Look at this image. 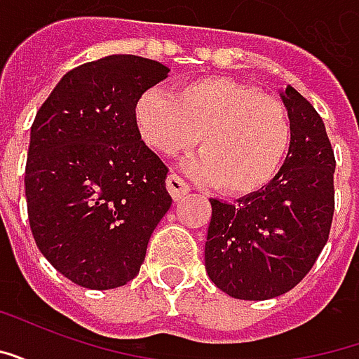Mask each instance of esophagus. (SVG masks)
Wrapping results in <instances>:
<instances>
[{
  "label": "esophagus",
  "instance_id": "obj_1",
  "mask_svg": "<svg viewBox=\"0 0 359 359\" xmlns=\"http://www.w3.org/2000/svg\"><path fill=\"white\" fill-rule=\"evenodd\" d=\"M167 190H169V194H171L172 200H182L184 196L190 192V187H188L184 180L180 179L179 175H169L167 177Z\"/></svg>",
  "mask_w": 359,
  "mask_h": 359
}]
</instances>
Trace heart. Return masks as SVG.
Returning a JSON list of instances; mask_svg holds the SVG:
<instances>
[{
	"mask_svg": "<svg viewBox=\"0 0 359 359\" xmlns=\"http://www.w3.org/2000/svg\"><path fill=\"white\" fill-rule=\"evenodd\" d=\"M142 140L161 156L202 154L188 171L229 194H250L277 177L290 148L292 126L283 103L233 79H202L171 95L149 88L134 103Z\"/></svg>",
	"mask_w": 359,
	"mask_h": 359,
	"instance_id": "obj_1",
	"label": "heart"
}]
</instances>
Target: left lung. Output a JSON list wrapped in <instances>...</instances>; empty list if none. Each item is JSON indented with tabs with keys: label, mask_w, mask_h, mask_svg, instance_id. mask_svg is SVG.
Masks as SVG:
<instances>
[{
	"label": "left lung",
	"mask_w": 359,
	"mask_h": 359,
	"mask_svg": "<svg viewBox=\"0 0 359 359\" xmlns=\"http://www.w3.org/2000/svg\"><path fill=\"white\" fill-rule=\"evenodd\" d=\"M278 95L292 136L277 177L234 203L210 200L205 271L238 300L288 292L313 267L331 231L334 154L323 118L292 86Z\"/></svg>",
	"instance_id": "left-lung-1"
}]
</instances>
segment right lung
I'll use <instances>...</instances> for the list:
<instances>
[{"label": "right lung", "mask_w": 359, "mask_h": 359, "mask_svg": "<svg viewBox=\"0 0 359 359\" xmlns=\"http://www.w3.org/2000/svg\"><path fill=\"white\" fill-rule=\"evenodd\" d=\"M169 69L107 55L57 82L30 128L25 194L38 250L74 285L133 280L149 236L171 208L167 167L134 123L142 92Z\"/></svg>", "instance_id": "obj_1"}]
</instances>
